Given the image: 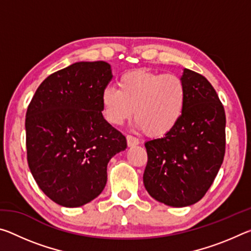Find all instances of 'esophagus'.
I'll list each match as a JSON object with an SVG mask.
<instances>
[{"label":"esophagus","mask_w":251,"mask_h":251,"mask_svg":"<svg viewBox=\"0 0 251 251\" xmlns=\"http://www.w3.org/2000/svg\"><path fill=\"white\" fill-rule=\"evenodd\" d=\"M126 139H127V145L130 147L136 146L139 144V139L137 137H135V136H133V135H127Z\"/></svg>","instance_id":"esophagus-1"}]
</instances>
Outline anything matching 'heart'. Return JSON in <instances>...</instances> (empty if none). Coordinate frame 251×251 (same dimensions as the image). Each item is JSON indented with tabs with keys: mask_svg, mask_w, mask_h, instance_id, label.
<instances>
[{
	"mask_svg": "<svg viewBox=\"0 0 251 251\" xmlns=\"http://www.w3.org/2000/svg\"><path fill=\"white\" fill-rule=\"evenodd\" d=\"M100 103L109 124L122 125L134 113L138 129L160 137L171 133L184 115L187 87L176 74L134 70L121 75L118 88L106 87Z\"/></svg>",
	"mask_w": 251,
	"mask_h": 251,
	"instance_id": "obj_1",
	"label": "heart"
}]
</instances>
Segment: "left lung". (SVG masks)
Returning <instances> with one entry per match:
<instances>
[{"label":"left lung","instance_id":"obj_1","mask_svg":"<svg viewBox=\"0 0 251 251\" xmlns=\"http://www.w3.org/2000/svg\"><path fill=\"white\" fill-rule=\"evenodd\" d=\"M187 103L171 133L145 143L143 180L152 198L173 207L197 202L210 188L226 151V115L205 76L184 70Z\"/></svg>","mask_w":251,"mask_h":251}]
</instances>
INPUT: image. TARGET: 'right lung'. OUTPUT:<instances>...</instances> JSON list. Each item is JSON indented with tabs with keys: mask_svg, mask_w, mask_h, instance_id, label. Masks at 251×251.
<instances>
[{
	"mask_svg": "<svg viewBox=\"0 0 251 251\" xmlns=\"http://www.w3.org/2000/svg\"><path fill=\"white\" fill-rule=\"evenodd\" d=\"M113 78L108 63L78 62L46 77L25 120L28 167L54 202L79 207L103 192L107 164L126 138L101 114L100 95Z\"/></svg>",
	"mask_w": 251,
	"mask_h": 251,
	"instance_id": "1",
	"label": "right lung"
}]
</instances>
